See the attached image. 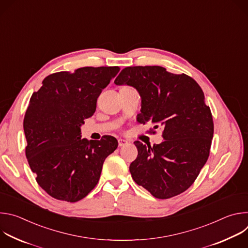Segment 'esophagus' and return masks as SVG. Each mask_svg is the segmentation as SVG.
I'll use <instances>...</instances> for the list:
<instances>
[{"label": "esophagus", "mask_w": 248, "mask_h": 248, "mask_svg": "<svg viewBox=\"0 0 248 248\" xmlns=\"http://www.w3.org/2000/svg\"><path fill=\"white\" fill-rule=\"evenodd\" d=\"M126 144H128V141L127 140H125V139H119V146L120 147H123V146H124Z\"/></svg>", "instance_id": "obj_1"}]
</instances>
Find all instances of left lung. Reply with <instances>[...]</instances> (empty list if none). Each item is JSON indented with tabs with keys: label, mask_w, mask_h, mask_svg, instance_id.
Returning a JSON list of instances; mask_svg holds the SVG:
<instances>
[{
	"label": "left lung",
	"mask_w": 248,
	"mask_h": 248,
	"mask_svg": "<svg viewBox=\"0 0 248 248\" xmlns=\"http://www.w3.org/2000/svg\"><path fill=\"white\" fill-rule=\"evenodd\" d=\"M115 83L132 86L140 94V124L163 127L160 144L134 142L138 155L129 166L133 181L159 199L183 193L207 162L214 133L201 87L190 77L158 65L127 66Z\"/></svg>",
	"instance_id": "obj_1"
}]
</instances>
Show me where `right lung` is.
I'll list each match as a JSON object with an SVG mask.
<instances>
[{
	"mask_svg": "<svg viewBox=\"0 0 248 248\" xmlns=\"http://www.w3.org/2000/svg\"><path fill=\"white\" fill-rule=\"evenodd\" d=\"M119 66H85L48 76L34 92L23 120L25 155L38 185L52 197L77 202L98 184L105 159L118 140L81 138L80 126L93 116L102 90Z\"/></svg>",
	"mask_w": 248,
	"mask_h": 248,
	"instance_id": "add662e5",
	"label": "right lung"
}]
</instances>
